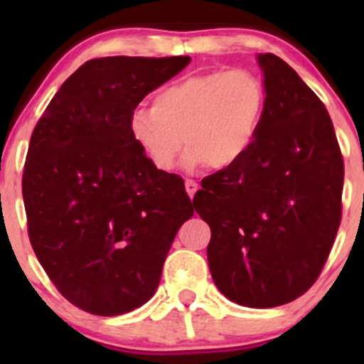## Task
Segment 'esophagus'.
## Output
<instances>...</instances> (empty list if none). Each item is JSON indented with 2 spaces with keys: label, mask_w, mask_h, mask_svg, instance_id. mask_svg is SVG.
Returning a JSON list of instances; mask_svg holds the SVG:
<instances>
[{
  "label": "esophagus",
  "mask_w": 364,
  "mask_h": 364,
  "mask_svg": "<svg viewBox=\"0 0 364 364\" xmlns=\"http://www.w3.org/2000/svg\"><path fill=\"white\" fill-rule=\"evenodd\" d=\"M197 188H199V185H197V183L193 181V179H186V181H185V190H186V193H188V196H190V199H193V196H196Z\"/></svg>",
  "instance_id": "esophagus-1"
}]
</instances>
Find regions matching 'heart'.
Segmentation results:
<instances>
[{"label": "heart", "instance_id": "b5f03b06", "mask_svg": "<svg viewBox=\"0 0 364 364\" xmlns=\"http://www.w3.org/2000/svg\"><path fill=\"white\" fill-rule=\"evenodd\" d=\"M266 107L264 84L250 70L196 73L161 87L153 109H135L128 132L159 171L178 165L229 168L250 153Z\"/></svg>", "mask_w": 364, "mask_h": 364}]
</instances>
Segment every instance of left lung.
Wrapping results in <instances>:
<instances>
[{"mask_svg":"<svg viewBox=\"0 0 364 364\" xmlns=\"http://www.w3.org/2000/svg\"><path fill=\"white\" fill-rule=\"evenodd\" d=\"M266 107L243 161L193 197L211 229L208 262L230 301L273 308L317 282L341 222L343 156L321 98L274 54H259Z\"/></svg>","mask_w":364,"mask_h":364,"instance_id":"1","label":"left lung"}]
</instances>
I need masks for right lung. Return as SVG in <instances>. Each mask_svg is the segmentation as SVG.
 Masks as SVG:
<instances>
[{
  "instance_id": "obj_1",
  "label": "right lung",
  "mask_w": 364,
  "mask_h": 364,
  "mask_svg": "<svg viewBox=\"0 0 364 364\" xmlns=\"http://www.w3.org/2000/svg\"><path fill=\"white\" fill-rule=\"evenodd\" d=\"M188 56L90 60L53 97L23 172L28 234L65 299L93 315L144 304L193 205L179 176L159 171L132 141L142 98Z\"/></svg>"
}]
</instances>
